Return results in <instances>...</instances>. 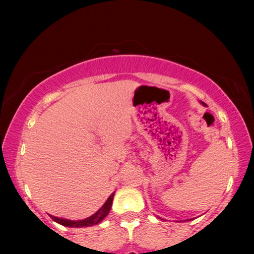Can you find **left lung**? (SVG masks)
Segmentation results:
<instances>
[{
    "label": "left lung",
    "mask_w": 254,
    "mask_h": 254,
    "mask_svg": "<svg viewBox=\"0 0 254 254\" xmlns=\"http://www.w3.org/2000/svg\"><path fill=\"white\" fill-rule=\"evenodd\" d=\"M201 104H203V105H206V104H204V103H202V102H201Z\"/></svg>",
    "instance_id": "8db88e82"
}]
</instances>
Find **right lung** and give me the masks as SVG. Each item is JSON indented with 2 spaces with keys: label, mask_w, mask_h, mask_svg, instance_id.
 <instances>
[{
  "label": "right lung",
  "mask_w": 254,
  "mask_h": 254,
  "mask_svg": "<svg viewBox=\"0 0 254 254\" xmlns=\"http://www.w3.org/2000/svg\"><path fill=\"white\" fill-rule=\"evenodd\" d=\"M113 196L114 193L111 194L109 196V199L106 200V202L103 204L102 208L98 211H96L95 214L91 215V216L88 218H84V220H79V221H70L67 220V218H61V217H55L53 215H50L52 220L57 223L64 225V227H70V228H83V227H92V225L98 224L99 222H102L104 218H105L107 215H109L111 207H112V201H113Z\"/></svg>",
  "instance_id": "add662e5"
}]
</instances>
